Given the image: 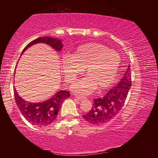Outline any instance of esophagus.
Listing matches in <instances>:
<instances>
[{
  "label": "esophagus",
  "instance_id": "obj_1",
  "mask_svg": "<svg viewBox=\"0 0 158 158\" xmlns=\"http://www.w3.org/2000/svg\"><path fill=\"white\" fill-rule=\"evenodd\" d=\"M75 98L77 99V100H81H81H85V98L84 97V96H81V95H76Z\"/></svg>",
  "mask_w": 158,
  "mask_h": 158
}]
</instances>
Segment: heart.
Segmentation results:
<instances>
[{
    "label": "heart",
    "instance_id": "obj_1",
    "mask_svg": "<svg viewBox=\"0 0 158 158\" xmlns=\"http://www.w3.org/2000/svg\"><path fill=\"white\" fill-rule=\"evenodd\" d=\"M121 63L116 51L105 45L89 43L80 45L70 54L60 60V69L68 83H73L84 73L88 77L72 85L74 92L82 95L107 89L113 84Z\"/></svg>",
    "mask_w": 158,
    "mask_h": 158
}]
</instances>
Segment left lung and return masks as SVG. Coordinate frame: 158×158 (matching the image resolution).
I'll list each match as a JSON object with an SVG mask.
<instances>
[{
	"label": "left lung",
	"instance_id": "8db88e82",
	"mask_svg": "<svg viewBox=\"0 0 158 158\" xmlns=\"http://www.w3.org/2000/svg\"><path fill=\"white\" fill-rule=\"evenodd\" d=\"M130 65L116 86L112 88L102 98L95 99L91 110L83 115L90 124L99 125L110 121L121 111L131 88Z\"/></svg>",
	"mask_w": 158,
	"mask_h": 158
}]
</instances>
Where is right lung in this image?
I'll list each match as a JSON object with an SVG mask.
<instances>
[{
    "label": "right lung",
    "instance_id": "right-lung-1",
    "mask_svg": "<svg viewBox=\"0 0 158 158\" xmlns=\"http://www.w3.org/2000/svg\"><path fill=\"white\" fill-rule=\"evenodd\" d=\"M38 43H44L49 45L58 52H60L63 47L62 41L60 39L51 37H38L30 42L23 49L21 56L29 47ZM14 94L16 103L21 114L30 123L37 127H46L52 124L56 118L58 112L60 110L63 102L70 95L68 91L60 90L47 100L33 103L26 101L19 95L15 86Z\"/></svg>",
    "mask_w": 158,
    "mask_h": 158
}]
</instances>
